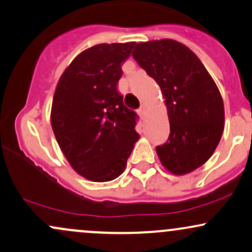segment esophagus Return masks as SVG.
<instances>
[{
    "instance_id": "esophagus-1",
    "label": "esophagus",
    "mask_w": 252,
    "mask_h": 252,
    "mask_svg": "<svg viewBox=\"0 0 252 252\" xmlns=\"http://www.w3.org/2000/svg\"><path fill=\"white\" fill-rule=\"evenodd\" d=\"M145 111H146V107H145V105L143 103V105H141L140 107H139V109H138V112H139V114H140V117H144Z\"/></svg>"
}]
</instances>
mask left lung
<instances>
[{
    "instance_id": "8db88e82",
    "label": "left lung",
    "mask_w": 252,
    "mask_h": 252,
    "mask_svg": "<svg viewBox=\"0 0 252 252\" xmlns=\"http://www.w3.org/2000/svg\"><path fill=\"white\" fill-rule=\"evenodd\" d=\"M133 58L160 86L170 120L166 143L156 147L161 164L174 174L203 165L224 129L223 99L193 52L174 40L135 44Z\"/></svg>"
}]
</instances>
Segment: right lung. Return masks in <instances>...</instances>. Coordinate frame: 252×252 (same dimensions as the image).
<instances>
[{
    "instance_id": "obj_1",
    "label": "right lung",
    "mask_w": 252,
    "mask_h": 252,
    "mask_svg": "<svg viewBox=\"0 0 252 252\" xmlns=\"http://www.w3.org/2000/svg\"><path fill=\"white\" fill-rule=\"evenodd\" d=\"M133 47L101 43L86 49L56 86L50 115L55 138L74 170L93 182L120 176L139 139L138 114L118 92L121 63Z\"/></svg>"
}]
</instances>
